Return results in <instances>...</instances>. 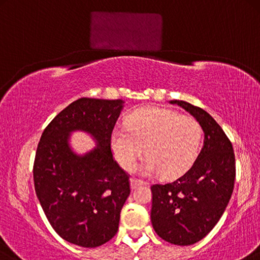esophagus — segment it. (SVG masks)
<instances>
[{"instance_id":"1","label":"esophagus","mask_w":260,"mask_h":260,"mask_svg":"<svg viewBox=\"0 0 260 260\" xmlns=\"http://www.w3.org/2000/svg\"><path fill=\"white\" fill-rule=\"evenodd\" d=\"M143 184H145V182H142V180H140V179H137V178H132L131 179V187H132V189L137 188L138 186H141V185H143Z\"/></svg>"}]
</instances>
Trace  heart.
<instances>
[{
    "instance_id": "b5f03b06",
    "label": "heart",
    "mask_w": 260,
    "mask_h": 260,
    "mask_svg": "<svg viewBox=\"0 0 260 260\" xmlns=\"http://www.w3.org/2000/svg\"><path fill=\"white\" fill-rule=\"evenodd\" d=\"M126 127H115L111 133V149L118 163L131 170L143 154L146 175L159 174L176 178L188 170L197 157L201 140L199 122L177 111L148 106L132 112Z\"/></svg>"
}]
</instances>
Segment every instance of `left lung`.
Masks as SVG:
<instances>
[{
	"label": "left lung",
	"mask_w": 260,
	"mask_h": 260,
	"mask_svg": "<svg viewBox=\"0 0 260 260\" xmlns=\"http://www.w3.org/2000/svg\"><path fill=\"white\" fill-rule=\"evenodd\" d=\"M170 103L182 106L200 123L204 145L186 174L172 183L152 185L150 219L162 240L192 245L208 235L225 211L236 177L235 154L211 114L187 102Z\"/></svg>",
	"instance_id": "8db88e82"
}]
</instances>
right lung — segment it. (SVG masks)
Here are the masks:
<instances>
[{"mask_svg":"<svg viewBox=\"0 0 260 260\" xmlns=\"http://www.w3.org/2000/svg\"><path fill=\"white\" fill-rule=\"evenodd\" d=\"M123 103L80 98L41 134L34 164L35 189L53 229L72 244L97 248L118 232L131 193L129 176L113 159L110 139ZM75 130L91 135L98 147L84 155L74 153L69 138Z\"/></svg>","mask_w":260,"mask_h":260,"instance_id":"right-lung-1","label":"right lung"}]
</instances>
